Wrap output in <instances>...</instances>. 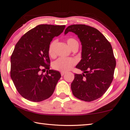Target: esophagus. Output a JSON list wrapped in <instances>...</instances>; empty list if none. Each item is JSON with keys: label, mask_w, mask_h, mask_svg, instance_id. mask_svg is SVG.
Masks as SVG:
<instances>
[{"label": "esophagus", "mask_w": 130, "mask_h": 130, "mask_svg": "<svg viewBox=\"0 0 130 130\" xmlns=\"http://www.w3.org/2000/svg\"><path fill=\"white\" fill-rule=\"evenodd\" d=\"M66 73L65 72H61V76H63Z\"/></svg>", "instance_id": "34e87169"}]
</instances>
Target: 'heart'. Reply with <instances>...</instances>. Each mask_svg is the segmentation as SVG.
I'll list each match as a JSON object with an SVG mask.
<instances>
[{
	"mask_svg": "<svg viewBox=\"0 0 130 130\" xmlns=\"http://www.w3.org/2000/svg\"><path fill=\"white\" fill-rule=\"evenodd\" d=\"M67 43L69 46L72 49L74 46L78 45V42L76 39L73 38H69L67 39ZM57 41L56 40L51 42L48 48V53L50 57H53L56 54V46ZM76 63V61L73 58H63L60 57L57 60L54 61L53 63L52 67L54 70L60 72H67L73 68Z\"/></svg>",
	"mask_w": 130,
	"mask_h": 130,
	"instance_id": "b5f03b06",
	"label": "heart"
}]
</instances>
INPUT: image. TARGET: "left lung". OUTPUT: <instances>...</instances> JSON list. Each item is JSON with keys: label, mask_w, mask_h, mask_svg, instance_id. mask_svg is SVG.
I'll use <instances>...</instances> for the list:
<instances>
[{"label": "left lung", "mask_w": 130, "mask_h": 130, "mask_svg": "<svg viewBox=\"0 0 130 130\" xmlns=\"http://www.w3.org/2000/svg\"><path fill=\"white\" fill-rule=\"evenodd\" d=\"M73 32L82 45L81 59L76 68L84 72L75 74L71 84L73 95L85 102L100 98L108 89L113 78L116 60L109 42L96 28L85 25H73L65 34Z\"/></svg>", "instance_id": "8db88e82"}]
</instances>
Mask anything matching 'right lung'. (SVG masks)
<instances>
[{"label": "right lung", "instance_id": "1", "mask_svg": "<svg viewBox=\"0 0 130 130\" xmlns=\"http://www.w3.org/2000/svg\"><path fill=\"white\" fill-rule=\"evenodd\" d=\"M65 26L39 25L21 37L11 57L10 76L19 94L31 102H39L51 96L61 74L50 69L48 48L54 37ZM47 74L43 75V70ZM43 72L42 73L41 72Z\"/></svg>", "mask_w": 130, "mask_h": 130}]
</instances>
